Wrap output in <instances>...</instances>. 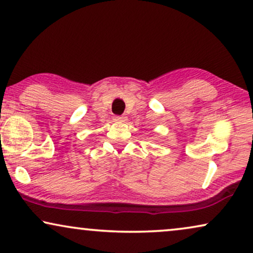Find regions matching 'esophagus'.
I'll list each match as a JSON object with an SVG mask.
<instances>
[{
	"instance_id": "1",
	"label": "esophagus",
	"mask_w": 253,
	"mask_h": 253,
	"mask_svg": "<svg viewBox=\"0 0 253 253\" xmlns=\"http://www.w3.org/2000/svg\"><path fill=\"white\" fill-rule=\"evenodd\" d=\"M113 120L117 121V123H125V121L127 120V117H125V116H117V117L113 118Z\"/></svg>"
}]
</instances>
